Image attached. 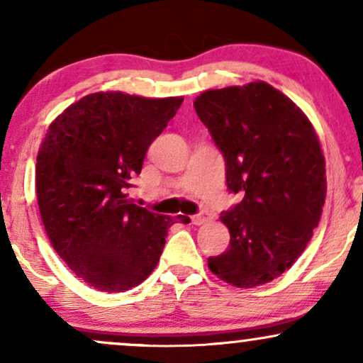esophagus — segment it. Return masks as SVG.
I'll list each match as a JSON object with an SVG mask.
<instances>
[{"label":"esophagus","mask_w":363,"mask_h":363,"mask_svg":"<svg viewBox=\"0 0 363 363\" xmlns=\"http://www.w3.org/2000/svg\"><path fill=\"white\" fill-rule=\"evenodd\" d=\"M191 220H193L194 225H203L209 220V215H208V211H199L198 215H194L193 218H191Z\"/></svg>","instance_id":"34e87169"}]
</instances>
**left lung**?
I'll return each mask as SVG.
<instances>
[{
	"instance_id": "obj_1",
	"label": "left lung",
	"mask_w": 363,
	"mask_h": 363,
	"mask_svg": "<svg viewBox=\"0 0 363 363\" xmlns=\"http://www.w3.org/2000/svg\"><path fill=\"white\" fill-rule=\"evenodd\" d=\"M194 108L223 155L228 191L243 196L221 213L230 247L208 265L231 286H260L294 264L320 223V142L304 113L262 81L206 91Z\"/></svg>"
}]
</instances>
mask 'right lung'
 I'll return each mask as SVG.
<instances>
[{
	"label": "right lung",
	"mask_w": 363,
	"mask_h": 363,
	"mask_svg": "<svg viewBox=\"0 0 363 363\" xmlns=\"http://www.w3.org/2000/svg\"><path fill=\"white\" fill-rule=\"evenodd\" d=\"M182 98L94 93L49 126L37 155V199L47 235L77 277L103 292L138 286L155 269L167 228L187 216L157 215L128 199L150 143Z\"/></svg>",
	"instance_id": "1"
}]
</instances>
